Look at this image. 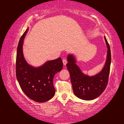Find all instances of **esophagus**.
Returning <instances> with one entry per match:
<instances>
[{
  "mask_svg": "<svg viewBox=\"0 0 124 124\" xmlns=\"http://www.w3.org/2000/svg\"><path fill=\"white\" fill-rule=\"evenodd\" d=\"M62 61H63V64H64V65H66L67 63V62H68L67 60L65 59H63Z\"/></svg>",
  "mask_w": 124,
  "mask_h": 124,
  "instance_id": "esophagus-1",
  "label": "esophagus"
}]
</instances>
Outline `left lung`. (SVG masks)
Instances as JSON below:
<instances>
[{"mask_svg":"<svg viewBox=\"0 0 124 124\" xmlns=\"http://www.w3.org/2000/svg\"><path fill=\"white\" fill-rule=\"evenodd\" d=\"M108 47L107 58L106 64L102 70L98 74L89 77L81 72L72 55L68 56L67 67L69 71L73 91L78 98L84 100H92L99 96L108 83L110 64L111 61V51L109 43L104 37Z\"/></svg>","mask_w":124,"mask_h":124,"instance_id":"8db88e82","label":"left lung"}]
</instances>
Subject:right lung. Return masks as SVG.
I'll return each mask as SVG.
<instances>
[{
    "label": "right lung",
    "mask_w": 124,
    "mask_h": 124,
    "mask_svg": "<svg viewBox=\"0 0 124 124\" xmlns=\"http://www.w3.org/2000/svg\"><path fill=\"white\" fill-rule=\"evenodd\" d=\"M28 29L18 43L16 60V76L22 90L28 97L37 102L48 101L54 96L53 78L63 68L61 58L47 62L39 68L29 65L23 56L22 46Z\"/></svg>",
    "instance_id": "obj_1"
}]
</instances>
